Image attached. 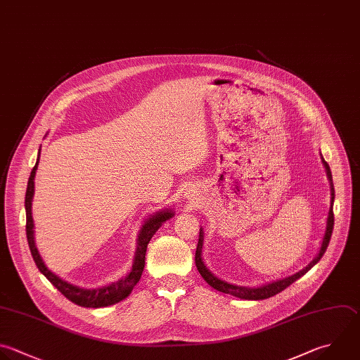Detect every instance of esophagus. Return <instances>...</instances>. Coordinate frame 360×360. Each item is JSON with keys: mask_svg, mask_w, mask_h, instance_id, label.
I'll use <instances>...</instances> for the list:
<instances>
[{"mask_svg": "<svg viewBox=\"0 0 360 360\" xmlns=\"http://www.w3.org/2000/svg\"><path fill=\"white\" fill-rule=\"evenodd\" d=\"M186 197H187V198H190V200H191V198H194L193 193H186Z\"/></svg>", "mask_w": 360, "mask_h": 360, "instance_id": "esophagus-1", "label": "esophagus"}]
</instances>
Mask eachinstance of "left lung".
Listing matches in <instances>:
<instances>
[{"label": "left lung", "mask_w": 360, "mask_h": 360, "mask_svg": "<svg viewBox=\"0 0 360 360\" xmlns=\"http://www.w3.org/2000/svg\"><path fill=\"white\" fill-rule=\"evenodd\" d=\"M321 159H322V165H323V167H325L326 177H328L329 186H330V205H329L328 218H326L325 235H323V239H322L319 252H318V255L314 257V260H312L308 266H305L302 270H300L298 273H295V274H292V276H288V277H285V278H281V280H276V281L263 284V285H260V287H253V288H252V287L231 284V283H226V281L218 278L217 276H214V274L207 269V266L204 264L202 257H201L202 242H204V232H202V228H200L198 243H197V250H195V266H197V270L200 271V274L202 276V278H204L211 287H214L215 290H218V291H221V292L231 294V295H235V297L242 298V300H264V298L273 297V295L278 294L280 291H283L284 288H287L290 284H292L295 280H298L300 277H302L312 266H315V264L319 262V259L323 256V253H325V250H326V248H328V245H329V239H330V235H332V229H333V200H335V190H333L332 173H330L329 165L323 160L322 156H321Z\"/></svg>", "instance_id": "left-lung-1"}]
</instances>
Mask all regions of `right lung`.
<instances>
[{
  "instance_id": "right-lung-1",
  "label": "right lung",
  "mask_w": 360,
  "mask_h": 360,
  "mask_svg": "<svg viewBox=\"0 0 360 360\" xmlns=\"http://www.w3.org/2000/svg\"><path fill=\"white\" fill-rule=\"evenodd\" d=\"M39 156H41V149L38 155L37 165L34 166L30 180H28V187H27V194H25V211H27V238H28V245L32 253V257L39 269V271L72 302L86 307V308H101V307H108L112 304H117L127 298L136 283L139 281L143 267H145V255L148 249V243L152 239V236L156 233V231L162 226L163 222L170 219L174 214L172 210H165L160 212H156L150 218L145 221L142 225L139 235H138V248L135 252V259L132 264V270L118 281H114L105 287H98V288H82L79 285L70 284L66 280L60 278L56 276L53 271H51L45 262L42 260L37 245H35V238H34V219H32V198L35 193V174L39 163Z\"/></svg>"
}]
</instances>
